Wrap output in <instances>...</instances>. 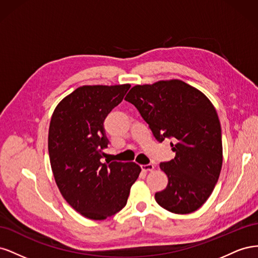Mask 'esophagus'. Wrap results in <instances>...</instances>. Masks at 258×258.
<instances>
[{"label":"esophagus","instance_id":"obj_1","mask_svg":"<svg viewBox=\"0 0 258 258\" xmlns=\"http://www.w3.org/2000/svg\"><path fill=\"white\" fill-rule=\"evenodd\" d=\"M141 168L143 171H145V172H151V171H153L155 169V166L152 165V163H148V165L141 166Z\"/></svg>","mask_w":258,"mask_h":258}]
</instances>
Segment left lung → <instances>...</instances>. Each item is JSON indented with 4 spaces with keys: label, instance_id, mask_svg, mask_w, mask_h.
Returning <instances> with one entry per match:
<instances>
[{
    "label": "left lung",
    "instance_id": "left-lung-1",
    "mask_svg": "<svg viewBox=\"0 0 258 258\" xmlns=\"http://www.w3.org/2000/svg\"><path fill=\"white\" fill-rule=\"evenodd\" d=\"M134 104L159 142L172 139L174 159L161 162L166 189L157 204L175 214L198 210L212 194L223 163L222 129L211 101L179 80L137 85L124 98Z\"/></svg>",
    "mask_w": 258,
    "mask_h": 258
}]
</instances>
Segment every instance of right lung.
<instances>
[{
    "mask_svg": "<svg viewBox=\"0 0 258 258\" xmlns=\"http://www.w3.org/2000/svg\"><path fill=\"white\" fill-rule=\"evenodd\" d=\"M129 88L82 86L62 99L51 116L48 153L54 181L68 204L90 220L119 212L141 172L136 162H101L110 143L104 119Z\"/></svg>",
    "mask_w": 258,
    "mask_h": 258,
    "instance_id": "add662e5",
    "label": "right lung"
}]
</instances>
